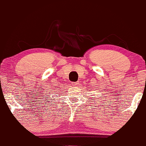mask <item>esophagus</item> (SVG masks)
<instances>
[{"mask_svg": "<svg viewBox=\"0 0 146 146\" xmlns=\"http://www.w3.org/2000/svg\"><path fill=\"white\" fill-rule=\"evenodd\" d=\"M72 85H73V87H78V86L79 85V82H72Z\"/></svg>", "mask_w": 146, "mask_h": 146, "instance_id": "1", "label": "esophagus"}]
</instances>
